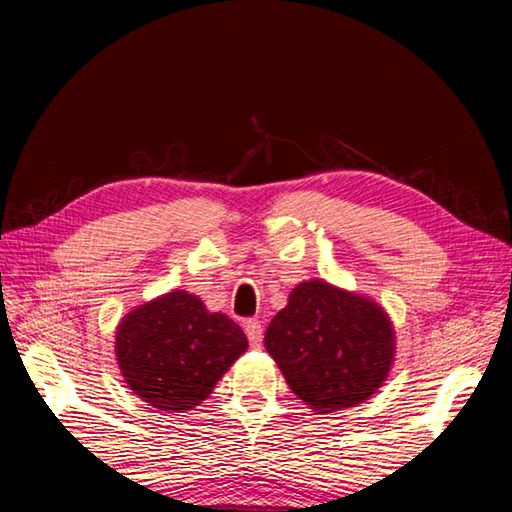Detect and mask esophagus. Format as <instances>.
<instances>
[{
    "label": "esophagus",
    "instance_id": "esophagus-1",
    "mask_svg": "<svg viewBox=\"0 0 512 512\" xmlns=\"http://www.w3.org/2000/svg\"><path fill=\"white\" fill-rule=\"evenodd\" d=\"M246 336H248V341H250V345H253V348H259V345H262V339H264L262 323H259V320H248Z\"/></svg>",
    "mask_w": 512,
    "mask_h": 512
}]
</instances>
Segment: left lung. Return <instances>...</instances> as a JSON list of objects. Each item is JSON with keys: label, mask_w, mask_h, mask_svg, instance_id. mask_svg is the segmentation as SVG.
<instances>
[{"label": "left lung", "mask_w": 512, "mask_h": 512, "mask_svg": "<svg viewBox=\"0 0 512 512\" xmlns=\"http://www.w3.org/2000/svg\"><path fill=\"white\" fill-rule=\"evenodd\" d=\"M264 345L291 391L316 413L366 402L386 381L397 350L393 320L379 302L318 277L291 289Z\"/></svg>", "instance_id": "left-lung-1"}]
</instances>
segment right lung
<instances>
[{
	"mask_svg": "<svg viewBox=\"0 0 512 512\" xmlns=\"http://www.w3.org/2000/svg\"><path fill=\"white\" fill-rule=\"evenodd\" d=\"M246 350L244 329L185 289L131 309L115 332L117 366L128 388L167 413L203 404Z\"/></svg>",
	"mask_w": 512,
	"mask_h": 512,
	"instance_id": "obj_1",
	"label": "right lung"
}]
</instances>
